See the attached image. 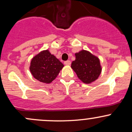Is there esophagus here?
<instances>
[{"label":"esophagus","instance_id":"1","mask_svg":"<svg viewBox=\"0 0 132 132\" xmlns=\"http://www.w3.org/2000/svg\"><path fill=\"white\" fill-rule=\"evenodd\" d=\"M64 64L65 65H70L71 64V61L69 60L66 61L64 62Z\"/></svg>","mask_w":132,"mask_h":132}]
</instances>
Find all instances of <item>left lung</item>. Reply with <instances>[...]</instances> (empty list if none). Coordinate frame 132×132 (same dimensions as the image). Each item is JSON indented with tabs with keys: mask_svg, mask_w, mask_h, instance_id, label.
Returning a JSON list of instances; mask_svg holds the SVG:
<instances>
[{
	"mask_svg": "<svg viewBox=\"0 0 132 132\" xmlns=\"http://www.w3.org/2000/svg\"><path fill=\"white\" fill-rule=\"evenodd\" d=\"M76 59L71 63V68L84 83L90 84L99 77L101 73L100 61L90 52L81 50L75 53Z\"/></svg>",
	"mask_w": 132,
	"mask_h": 132,
	"instance_id": "8db88e82",
	"label": "left lung"
}]
</instances>
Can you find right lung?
Wrapping results in <instances>:
<instances>
[{
    "instance_id": "obj_1",
    "label": "right lung",
    "mask_w": 132,
    "mask_h": 132,
    "mask_svg": "<svg viewBox=\"0 0 132 132\" xmlns=\"http://www.w3.org/2000/svg\"><path fill=\"white\" fill-rule=\"evenodd\" d=\"M63 67V64L47 50L32 57L29 69L35 79L47 84L56 79Z\"/></svg>"
}]
</instances>
